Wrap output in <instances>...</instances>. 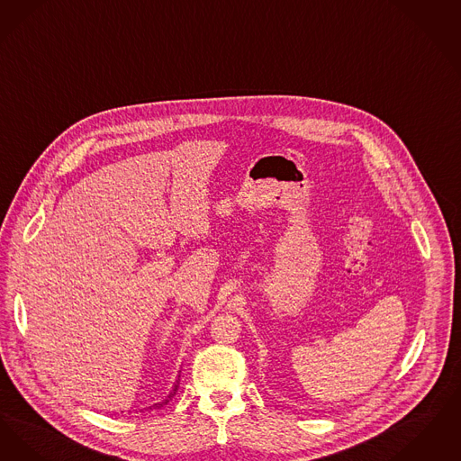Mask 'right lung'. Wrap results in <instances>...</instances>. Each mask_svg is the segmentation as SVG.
Masks as SVG:
<instances>
[{
	"mask_svg": "<svg viewBox=\"0 0 461 461\" xmlns=\"http://www.w3.org/2000/svg\"><path fill=\"white\" fill-rule=\"evenodd\" d=\"M180 377V375H179ZM179 377H177V381L174 382V385H172V389H170V393L160 401V402H155L153 406H149V408H146V410H158V408H163L168 401L172 400L174 396H176V393H177V389H179Z\"/></svg>",
	"mask_w": 461,
	"mask_h": 461,
	"instance_id": "right-lung-1",
	"label": "right lung"
}]
</instances>
